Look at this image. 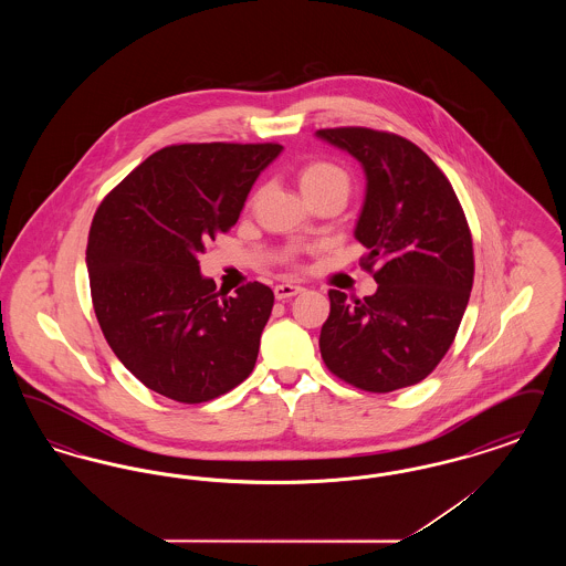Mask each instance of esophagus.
Wrapping results in <instances>:
<instances>
[{
	"label": "esophagus",
	"mask_w": 566,
	"mask_h": 566,
	"mask_svg": "<svg viewBox=\"0 0 566 566\" xmlns=\"http://www.w3.org/2000/svg\"><path fill=\"white\" fill-rule=\"evenodd\" d=\"M303 289L301 286H293V284H277L275 289H273V293H275V298L277 301H289L291 296L298 295Z\"/></svg>",
	"instance_id": "34e87169"
}]
</instances>
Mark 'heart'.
<instances>
[{
	"mask_svg": "<svg viewBox=\"0 0 566 566\" xmlns=\"http://www.w3.org/2000/svg\"><path fill=\"white\" fill-rule=\"evenodd\" d=\"M298 187L303 195L310 199L321 195H342L348 197L350 192V176L337 163L312 161L298 169Z\"/></svg>",
	"mask_w": 566,
	"mask_h": 566,
	"instance_id": "1",
	"label": "heart"
}]
</instances>
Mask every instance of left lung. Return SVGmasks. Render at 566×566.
Masks as SVG:
<instances>
[{"label": "left lung", "mask_w": 566, "mask_h": 566, "mask_svg": "<svg viewBox=\"0 0 566 566\" xmlns=\"http://www.w3.org/2000/svg\"><path fill=\"white\" fill-rule=\"evenodd\" d=\"M316 137L360 163L367 189L354 238L377 291L350 298L328 291L321 331L326 367L369 392L418 384L450 350L473 286V242L443 171L401 135L365 127Z\"/></svg>", "instance_id": "obj_1"}]
</instances>
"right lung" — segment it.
<instances>
[{
    "label": "right lung",
    "mask_w": 566,
    "mask_h": 566,
    "mask_svg": "<svg viewBox=\"0 0 566 566\" xmlns=\"http://www.w3.org/2000/svg\"><path fill=\"white\" fill-rule=\"evenodd\" d=\"M280 144H180L150 155L97 208L86 270L95 316L146 388L203 403L252 374L273 293L220 295L199 254L242 212Z\"/></svg>",
    "instance_id": "add662e5"
}]
</instances>
